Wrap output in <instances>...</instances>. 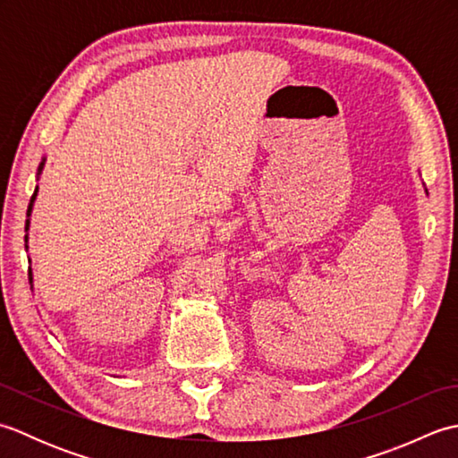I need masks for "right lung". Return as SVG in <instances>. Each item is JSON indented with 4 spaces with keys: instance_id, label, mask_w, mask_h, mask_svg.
<instances>
[{
    "instance_id": "right-lung-1",
    "label": "right lung",
    "mask_w": 458,
    "mask_h": 458,
    "mask_svg": "<svg viewBox=\"0 0 458 458\" xmlns=\"http://www.w3.org/2000/svg\"><path fill=\"white\" fill-rule=\"evenodd\" d=\"M43 165H45V159L41 161V165H38V173L37 174H41V171H43ZM37 191L38 189H35V192H33V197H31V202H29V208H27V216H31V210H33V202H35V199H37ZM25 230H29V218H27V222H25ZM25 242H27V236H25ZM27 248V246H25ZM33 281V274H31V269H29V284H31Z\"/></svg>"
}]
</instances>
